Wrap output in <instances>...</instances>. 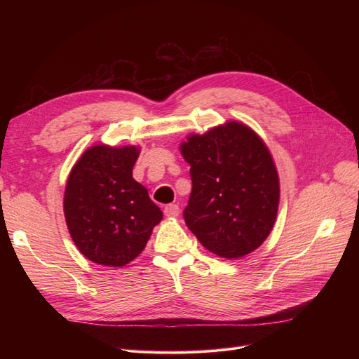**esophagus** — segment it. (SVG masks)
I'll use <instances>...</instances> for the list:
<instances>
[{"label": "esophagus", "instance_id": "34e87169", "mask_svg": "<svg viewBox=\"0 0 359 359\" xmlns=\"http://www.w3.org/2000/svg\"><path fill=\"white\" fill-rule=\"evenodd\" d=\"M166 217H178L180 214V206L175 203H169L165 206V210H163Z\"/></svg>", "mask_w": 359, "mask_h": 359}]
</instances>
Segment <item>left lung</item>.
Instances as JSON below:
<instances>
[{
  "label": "left lung",
  "mask_w": 359,
  "mask_h": 359,
  "mask_svg": "<svg viewBox=\"0 0 359 359\" xmlns=\"http://www.w3.org/2000/svg\"><path fill=\"white\" fill-rule=\"evenodd\" d=\"M191 166V193L182 215L199 243L214 255L252 253L273 229L280 187L266 145L240 123L219 126L181 145Z\"/></svg>",
  "instance_id": "1"
}]
</instances>
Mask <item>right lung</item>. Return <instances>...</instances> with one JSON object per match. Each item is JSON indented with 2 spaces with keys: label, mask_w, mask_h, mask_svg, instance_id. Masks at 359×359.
I'll return each mask as SVG.
<instances>
[{
  "label": "right lung",
  "mask_w": 359,
  "mask_h": 359,
  "mask_svg": "<svg viewBox=\"0 0 359 359\" xmlns=\"http://www.w3.org/2000/svg\"><path fill=\"white\" fill-rule=\"evenodd\" d=\"M136 147L86 149L73 166L64 215L79 252L95 264L124 266L145 248L163 219L147 189L133 180Z\"/></svg>",
  "instance_id": "right-lung-1"
}]
</instances>
